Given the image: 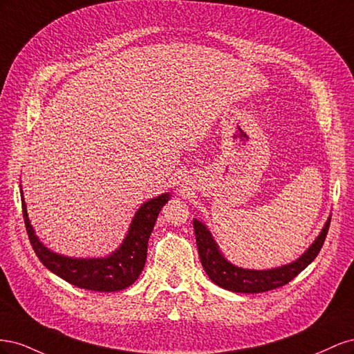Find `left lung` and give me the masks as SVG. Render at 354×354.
I'll return each instance as SVG.
<instances>
[{
    "mask_svg": "<svg viewBox=\"0 0 354 354\" xmlns=\"http://www.w3.org/2000/svg\"><path fill=\"white\" fill-rule=\"evenodd\" d=\"M329 223L330 220L326 221L317 239L298 260L282 267H276L272 270H245L233 266L221 255L209 230L201 221L194 220V229L201 263L203 266V270L209 276V279L216 285L227 289V291L257 294L283 286L288 282H291L298 273H301L316 259L320 248H322L329 230Z\"/></svg>",
    "mask_w": 354,
    "mask_h": 354,
    "instance_id": "1",
    "label": "left lung"
}]
</instances>
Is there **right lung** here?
Here are the masks:
<instances>
[{
    "label": "right lung",
    "instance_id": "right-lung-1",
    "mask_svg": "<svg viewBox=\"0 0 354 354\" xmlns=\"http://www.w3.org/2000/svg\"><path fill=\"white\" fill-rule=\"evenodd\" d=\"M20 194H22V189H20ZM168 199L169 194H164L143 203L140 209L136 212L122 245L106 259H69V257L51 252L38 241L34 233L24 199L22 211L32 248L39 261L50 272L60 276L71 285L88 289V291L113 292L133 285L138 274L142 273L146 263L149 236L153 230L160 208L165 205Z\"/></svg>",
    "mask_w": 354,
    "mask_h": 354
}]
</instances>
